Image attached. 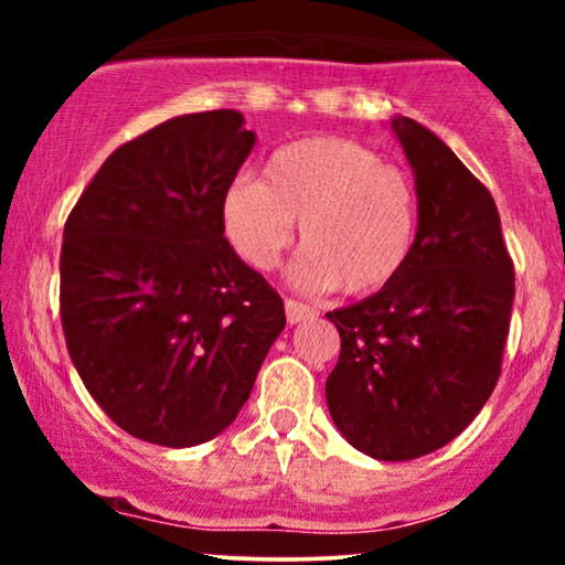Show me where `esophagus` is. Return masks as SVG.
I'll return each mask as SVG.
<instances>
[{
  "mask_svg": "<svg viewBox=\"0 0 565 565\" xmlns=\"http://www.w3.org/2000/svg\"><path fill=\"white\" fill-rule=\"evenodd\" d=\"M284 310H287V321L289 323H302V321H310V319H316V316H319V310L310 308V305H305V302L291 300V297L284 300Z\"/></svg>",
  "mask_w": 565,
  "mask_h": 565,
  "instance_id": "34e87169",
  "label": "esophagus"
}]
</instances>
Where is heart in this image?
Returning a JSON list of instances; mask_svg holds the SVG:
<instances>
[{"label": "heart", "instance_id": "obj_1", "mask_svg": "<svg viewBox=\"0 0 565 565\" xmlns=\"http://www.w3.org/2000/svg\"><path fill=\"white\" fill-rule=\"evenodd\" d=\"M291 281L305 291L350 295L385 287L417 238V193L404 172L345 138H305L278 148L263 180H233L223 196L225 236L246 265L270 270L295 238Z\"/></svg>", "mask_w": 565, "mask_h": 565}]
</instances>
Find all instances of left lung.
<instances>
[{
	"mask_svg": "<svg viewBox=\"0 0 565 565\" xmlns=\"http://www.w3.org/2000/svg\"><path fill=\"white\" fill-rule=\"evenodd\" d=\"M391 127L417 185V238L377 295L327 313L342 340L327 404L353 449L406 462L457 438L489 401L515 270L481 180L427 127L406 116Z\"/></svg>",
	"mask_w": 565,
	"mask_h": 565,
	"instance_id": "1",
	"label": "left lung"
}]
</instances>
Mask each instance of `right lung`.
I'll return each instance as SVG.
<instances>
[{
  "label": "right lung",
  "mask_w": 565,
  "mask_h": 565,
  "mask_svg": "<svg viewBox=\"0 0 565 565\" xmlns=\"http://www.w3.org/2000/svg\"><path fill=\"white\" fill-rule=\"evenodd\" d=\"M233 108L174 116L103 161L61 249L68 355L129 436L223 433L281 334V297L225 238L223 196L255 148Z\"/></svg>",
  "instance_id": "1"
}]
</instances>
